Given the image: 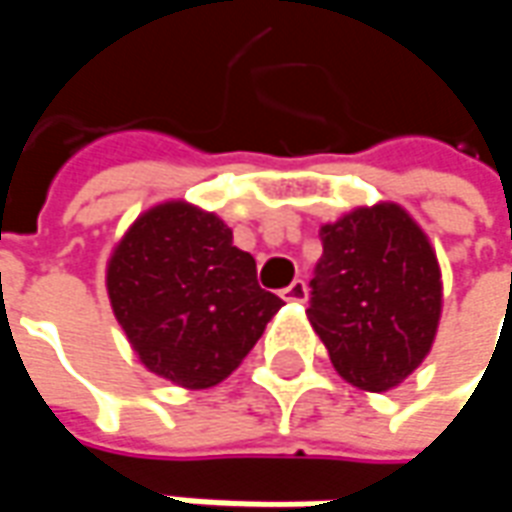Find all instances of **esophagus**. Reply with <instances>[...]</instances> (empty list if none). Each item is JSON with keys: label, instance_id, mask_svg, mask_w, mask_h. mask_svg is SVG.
<instances>
[{"label": "esophagus", "instance_id": "34e87169", "mask_svg": "<svg viewBox=\"0 0 512 512\" xmlns=\"http://www.w3.org/2000/svg\"><path fill=\"white\" fill-rule=\"evenodd\" d=\"M282 299H285V302H305V299H307V285L302 282V279L290 282V285L282 290Z\"/></svg>", "mask_w": 512, "mask_h": 512}]
</instances>
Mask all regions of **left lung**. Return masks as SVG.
I'll return each instance as SVG.
<instances>
[{
    "label": "left lung",
    "mask_w": 512,
    "mask_h": 512,
    "mask_svg": "<svg viewBox=\"0 0 512 512\" xmlns=\"http://www.w3.org/2000/svg\"><path fill=\"white\" fill-rule=\"evenodd\" d=\"M307 319L344 382L387 393L427 359L442 319V267L396 202L353 207L319 227Z\"/></svg>",
    "instance_id": "left-lung-1"
}]
</instances>
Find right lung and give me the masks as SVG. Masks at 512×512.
Here are the masks:
<instances>
[{"label": "right lung", "instance_id": "right-lung-1", "mask_svg": "<svg viewBox=\"0 0 512 512\" xmlns=\"http://www.w3.org/2000/svg\"><path fill=\"white\" fill-rule=\"evenodd\" d=\"M110 307L139 362L185 390L225 382L285 305L256 282V259L210 210L148 207L105 270Z\"/></svg>", "mask_w": 512, "mask_h": 512}]
</instances>
